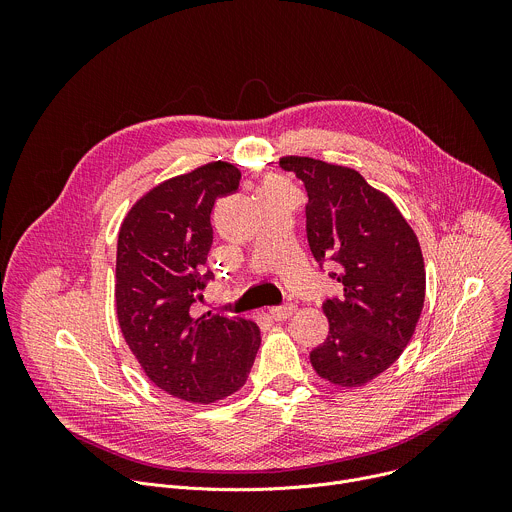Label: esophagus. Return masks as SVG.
Wrapping results in <instances>:
<instances>
[{"mask_svg": "<svg viewBox=\"0 0 512 512\" xmlns=\"http://www.w3.org/2000/svg\"><path fill=\"white\" fill-rule=\"evenodd\" d=\"M296 310H298L296 304H283V306L271 308V310H269V316H271L273 320H287V318H291V316L296 314Z\"/></svg>", "mask_w": 512, "mask_h": 512, "instance_id": "esophagus-1", "label": "esophagus"}]
</instances>
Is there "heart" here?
<instances>
[{
    "mask_svg": "<svg viewBox=\"0 0 512 512\" xmlns=\"http://www.w3.org/2000/svg\"><path fill=\"white\" fill-rule=\"evenodd\" d=\"M279 188H287V184L279 178H267L259 190H279Z\"/></svg>",
    "mask_w": 512,
    "mask_h": 512,
    "instance_id": "1",
    "label": "heart"
}]
</instances>
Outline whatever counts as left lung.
<instances>
[{"instance_id": "1", "label": "left lung", "mask_w": 512, "mask_h": 512, "mask_svg": "<svg viewBox=\"0 0 512 512\" xmlns=\"http://www.w3.org/2000/svg\"><path fill=\"white\" fill-rule=\"evenodd\" d=\"M279 166L306 186V233L314 259H332L342 298L322 306L330 332L310 352L314 371L338 387H362L409 344L425 300L419 241L395 202L356 170L304 156Z\"/></svg>"}]
</instances>
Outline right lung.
<instances>
[{
  "label": "right lung",
  "mask_w": 512,
  "mask_h": 512,
  "mask_svg": "<svg viewBox=\"0 0 512 512\" xmlns=\"http://www.w3.org/2000/svg\"><path fill=\"white\" fill-rule=\"evenodd\" d=\"M241 170L210 162L143 194L117 239L119 328L148 379L172 397L208 405L237 393L261 344L259 326L223 314L194 318L212 245L216 198L239 188Z\"/></svg>",
  "instance_id": "1"
}]
</instances>
